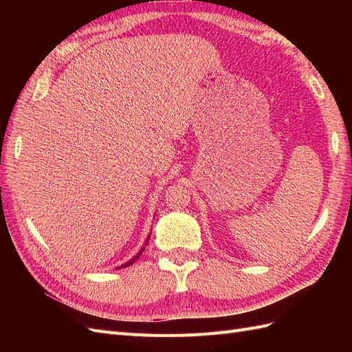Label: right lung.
<instances>
[{
  "label": "right lung",
  "instance_id": "add662e5",
  "mask_svg": "<svg viewBox=\"0 0 352 352\" xmlns=\"http://www.w3.org/2000/svg\"><path fill=\"white\" fill-rule=\"evenodd\" d=\"M148 239H150V235H148ZM146 243H148V241H146V242H145V245H146ZM145 245H144V247H142V248H141V251H140V252H138V254H136V255H135V257H133V258H132V260H129V261H127V263H124V264H122V269H123V267H127V265H131V264H132V263H135V260H138V258H140V255H141V254H142V252H144V250H145ZM119 269H120V267H119Z\"/></svg>",
  "mask_w": 352,
  "mask_h": 352
}]
</instances>
